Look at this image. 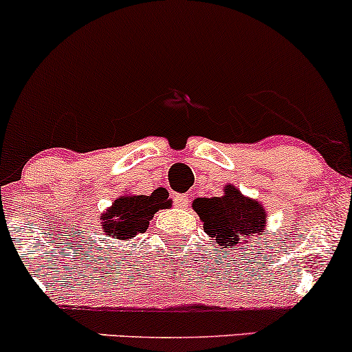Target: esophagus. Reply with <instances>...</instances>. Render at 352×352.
<instances>
[{"mask_svg":"<svg viewBox=\"0 0 352 352\" xmlns=\"http://www.w3.org/2000/svg\"><path fill=\"white\" fill-rule=\"evenodd\" d=\"M173 204L179 208L188 207V197L184 195V193H175V195H173Z\"/></svg>","mask_w":352,"mask_h":352,"instance_id":"obj_1","label":"esophagus"}]
</instances>
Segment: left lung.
Segmentation results:
<instances>
[{"label": "left lung", "mask_w": 352, "mask_h": 352, "mask_svg": "<svg viewBox=\"0 0 352 352\" xmlns=\"http://www.w3.org/2000/svg\"><path fill=\"white\" fill-rule=\"evenodd\" d=\"M192 208L200 217L205 233L221 248H240L266 230L268 213L263 204L243 195L232 184L225 185L221 197L195 199Z\"/></svg>", "instance_id": "8db88e82"}]
</instances>
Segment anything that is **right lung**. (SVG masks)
Masks as SVG:
<instances>
[{"label": "right lung", "instance_id": "add662e5", "mask_svg": "<svg viewBox=\"0 0 352 352\" xmlns=\"http://www.w3.org/2000/svg\"><path fill=\"white\" fill-rule=\"evenodd\" d=\"M172 207L167 190H155L151 195L122 193L112 201L106 212L100 213V227L107 236L129 241L144 233L159 210Z\"/></svg>", "mask_w": 352, "mask_h": 352}]
</instances>
